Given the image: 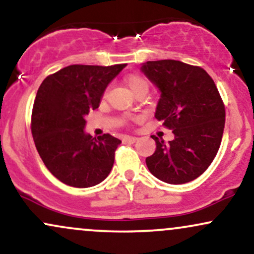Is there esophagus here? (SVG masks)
I'll use <instances>...</instances> for the list:
<instances>
[{
	"label": "esophagus",
	"mask_w": 254,
	"mask_h": 254,
	"mask_svg": "<svg viewBox=\"0 0 254 254\" xmlns=\"http://www.w3.org/2000/svg\"><path fill=\"white\" fill-rule=\"evenodd\" d=\"M137 141V137L135 136H125L123 138V142H129V143H133Z\"/></svg>",
	"instance_id": "obj_1"
}]
</instances>
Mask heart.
Returning <instances> with one entry per match:
<instances>
[{
	"label": "heart",
	"instance_id": "1",
	"mask_svg": "<svg viewBox=\"0 0 254 254\" xmlns=\"http://www.w3.org/2000/svg\"><path fill=\"white\" fill-rule=\"evenodd\" d=\"M125 84L135 95L141 92L147 93L148 88H149L147 81L143 77L138 76V75H129V76L125 78Z\"/></svg>",
	"mask_w": 254,
	"mask_h": 254
}]
</instances>
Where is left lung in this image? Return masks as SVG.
<instances>
[{
    "label": "left lung",
    "instance_id": "obj_1",
    "mask_svg": "<svg viewBox=\"0 0 254 254\" xmlns=\"http://www.w3.org/2000/svg\"><path fill=\"white\" fill-rule=\"evenodd\" d=\"M141 71L160 92L155 118L174 135L168 142L151 136L156 150L145 159L148 170L173 185L192 182L210 166L223 135L226 111L214 80L174 60L142 63Z\"/></svg>",
    "mask_w": 254,
    "mask_h": 254
}]
</instances>
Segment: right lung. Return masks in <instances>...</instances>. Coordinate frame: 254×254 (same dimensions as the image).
Listing matches in <instances>:
<instances>
[{"label": "right lung", "instance_id": "add662e5", "mask_svg": "<svg viewBox=\"0 0 254 254\" xmlns=\"http://www.w3.org/2000/svg\"><path fill=\"white\" fill-rule=\"evenodd\" d=\"M127 64L65 66L43 81L32 111V136L44 165L72 188L106 179L121 139L84 131L86 116L99 107L105 89Z\"/></svg>", "mask_w": 254, "mask_h": 254}]
</instances>
